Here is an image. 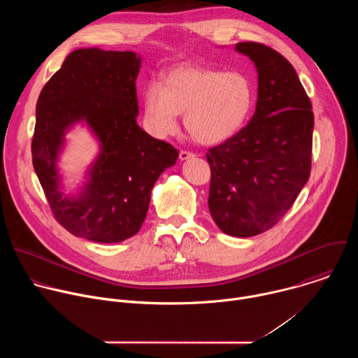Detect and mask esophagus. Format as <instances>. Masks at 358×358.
Returning a JSON list of instances; mask_svg holds the SVG:
<instances>
[{
	"label": "esophagus",
	"instance_id": "esophagus-1",
	"mask_svg": "<svg viewBox=\"0 0 358 358\" xmlns=\"http://www.w3.org/2000/svg\"><path fill=\"white\" fill-rule=\"evenodd\" d=\"M192 157H195L192 151H188V150H181L180 151V160H188V159H192Z\"/></svg>",
	"mask_w": 358,
	"mask_h": 358
}]
</instances>
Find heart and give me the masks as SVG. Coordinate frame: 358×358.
Listing matches in <instances>:
<instances>
[{"mask_svg":"<svg viewBox=\"0 0 358 358\" xmlns=\"http://www.w3.org/2000/svg\"><path fill=\"white\" fill-rule=\"evenodd\" d=\"M253 82L242 72L203 66H178L163 82H148L143 90L144 122L166 137L178 127V113L189 136L201 144H218L235 136L255 105Z\"/></svg>","mask_w":358,"mask_h":358,"instance_id":"obj_1","label":"heart"}]
</instances>
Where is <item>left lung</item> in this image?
I'll use <instances>...</instances> for the list:
<instances>
[{"label": "left lung", "instance_id": "1", "mask_svg": "<svg viewBox=\"0 0 358 358\" xmlns=\"http://www.w3.org/2000/svg\"><path fill=\"white\" fill-rule=\"evenodd\" d=\"M236 50L258 71V100L250 122L208 148V207L218 228L248 238L275 227L293 206L312 170V101L290 62L258 42Z\"/></svg>", "mask_w": 358, "mask_h": 358}]
</instances>
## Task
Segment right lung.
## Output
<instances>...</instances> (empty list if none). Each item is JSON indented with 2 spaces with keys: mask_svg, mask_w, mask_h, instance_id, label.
Listing matches in <instances>:
<instances>
[{
  "mask_svg": "<svg viewBox=\"0 0 358 358\" xmlns=\"http://www.w3.org/2000/svg\"><path fill=\"white\" fill-rule=\"evenodd\" d=\"M140 62L130 50L76 49L38 97L32 164L55 220L75 236L112 243L136 235L155 182L177 162V148L136 123ZM80 120L98 136L101 155L84 192L66 199L56 160L64 130Z\"/></svg>",
  "mask_w": 358,
  "mask_h": 358,
  "instance_id": "1",
  "label": "right lung"
}]
</instances>
